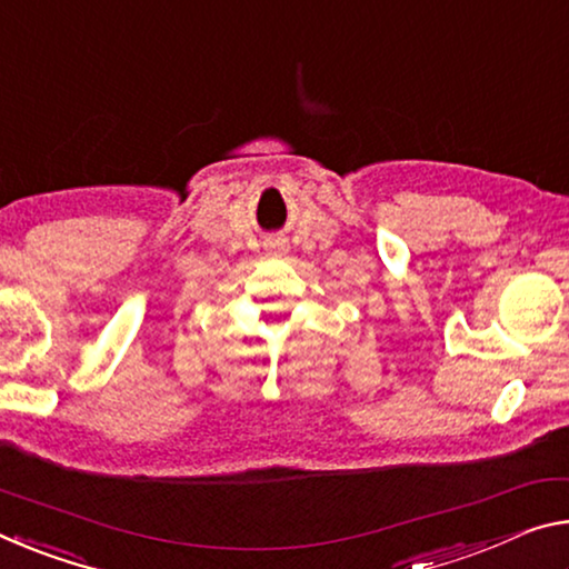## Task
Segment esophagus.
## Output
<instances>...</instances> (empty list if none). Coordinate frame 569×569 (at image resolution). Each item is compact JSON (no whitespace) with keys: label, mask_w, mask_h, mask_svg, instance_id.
<instances>
[{"label":"esophagus","mask_w":569,"mask_h":569,"mask_svg":"<svg viewBox=\"0 0 569 569\" xmlns=\"http://www.w3.org/2000/svg\"><path fill=\"white\" fill-rule=\"evenodd\" d=\"M278 246H281V242H278Z\"/></svg>","instance_id":"obj_1"}]
</instances>
